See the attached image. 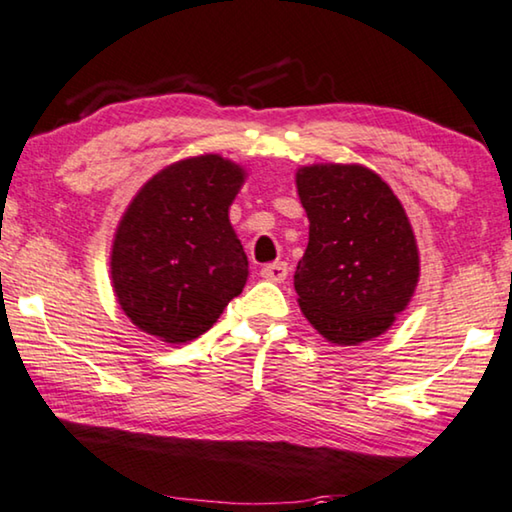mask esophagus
I'll use <instances>...</instances> for the list:
<instances>
[{"label": "esophagus", "instance_id": "1", "mask_svg": "<svg viewBox=\"0 0 512 512\" xmlns=\"http://www.w3.org/2000/svg\"><path fill=\"white\" fill-rule=\"evenodd\" d=\"M287 264L285 262H273V264H266L262 269V278L269 280V282H282L287 278Z\"/></svg>", "mask_w": 512, "mask_h": 512}]
</instances>
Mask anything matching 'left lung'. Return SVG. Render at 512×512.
Wrapping results in <instances>:
<instances>
[{
  "instance_id": "left-lung-1",
  "label": "left lung",
  "mask_w": 512,
  "mask_h": 512,
  "mask_svg": "<svg viewBox=\"0 0 512 512\" xmlns=\"http://www.w3.org/2000/svg\"><path fill=\"white\" fill-rule=\"evenodd\" d=\"M296 190L310 220L294 273L301 312L333 345L379 338L407 308L421 276L402 202L377 172L356 163L303 165Z\"/></svg>"
}]
</instances>
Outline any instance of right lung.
Instances as JSON below:
<instances>
[{
	"mask_svg": "<svg viewBox=\"0 0 512 512\" xmlns=\"http://www.w3.org/2000/svg\"><path fill=\"white\" fill-rule=\"evenodd\" d=\"M246 170L202 154L163 167L137 190L114 232L110 278L137 329L183 345L207 333L248 280L230 223Z\"/></svg>",
	"mask_w": 512,
	"mask_h": 512,
	"instance_id": "right-lung-1",
	"label": "right lung"
}]
</instances>
